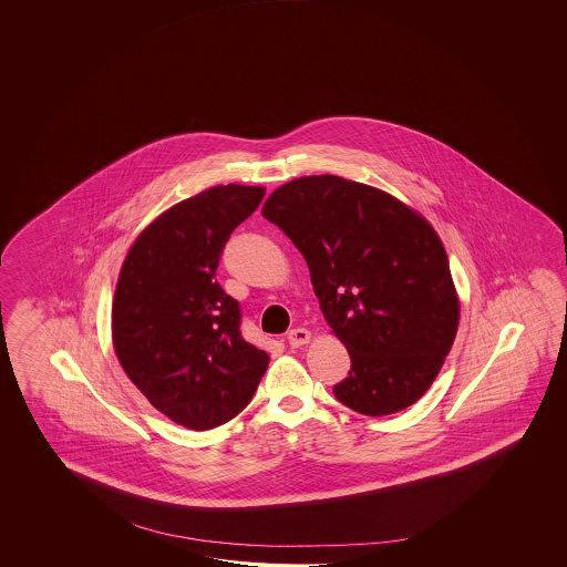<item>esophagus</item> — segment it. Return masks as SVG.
Instances as JSON below:
<instances>
[{"label": "esophagus", "mask_w": 567, "mask_h": 567, "mask_svg": "<svg viewBox=\"0 0 567 567\" xmlns=\"http://www.w3.org/2000/svg\"><path fill=\"white\" fill-rule=\"evenodd\" d=\"M308 340H310V332L306 328H293V330L288 332V342L291 349H298V347L308 344Z\"/></svg>", "instance_id": "obj_1"}]
</instances>
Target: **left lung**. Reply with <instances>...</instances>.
<instances>
[{"mask_svg": "<svg viewBox=\"0 0 567 567\" xmlns=\"http://www.w3.org/2000/svg\"><path fill=\"white\" fill-rule=\"evenodd\" d=\"M261 215L303 255L326 322L349 350L334 398L373 417L413 405L458 330L456 289L432 225L391 194L330 174L284 184Z\"/></svg>", "mask_w": 567, "mask_h": 567, "instance_id": "obj_1", "label": "left lung"}]
</instances>
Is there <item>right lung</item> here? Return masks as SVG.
I'll return each mask as SVG.
<instances>
[{"instance_id":"obj_1","label":"right lung","mask_w":567,"mask_h":567,"mask_svg":"<svg viewBox=\"0 0 567 567\" xmlns=\"http://www.w3.org/2000/svg\"><path fill=\"white\" fill-rule=\"evenodd\" d=\"M259 186H215L172 206L133 243L113 300V347L147 401L188 430H213L254 399L266 350L241 337V306L217 284L230 233Z\"/></svg>"}]
</instances>
